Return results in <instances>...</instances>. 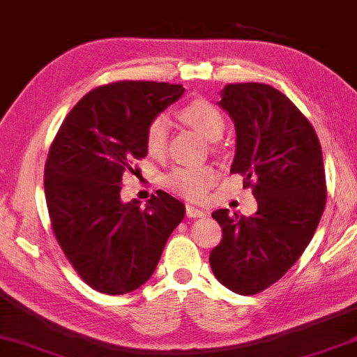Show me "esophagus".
I'll use <instances>...</instances> for the list:
<instances>
[{
    "label": "esophagus",
    "mask_w": 357,
    "mask_h": 357,
    "mask_svg": "<svg viewBox=\"0 0 357 357\" xmlns=\"http://www.w3.org/2000/svg\"><path fill=\"white\" fill-rule=\"evenodd\" d=\"M186 216H188V218H192V220H196V218H204L206 213L201 211V209L195 208V206L188 204V206H186Z\"/></svg>",
    "instance_id": "esophagus-1"
}]
</instances>
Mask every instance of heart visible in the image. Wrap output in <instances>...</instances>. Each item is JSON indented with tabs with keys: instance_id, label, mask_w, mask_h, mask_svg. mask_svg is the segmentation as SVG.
Returning <instances> with one entry per match:
<instances>
[{
	"instance_id": "b5f03b06",
	"label": "heart",
	"mask_w": 357,
	"mask_h": 357,
	"mask_svg": "<svg viewBox=\"0 0 357 357\" xmlns=\"http://www.w3.org/2000/svg\"><path fill=\"white\" fill-rule=\"evenodd\" d=\"M178 118L190 124L203 135L206 139H221L226 130L225 116L216 106L204 100H192L178 109ZM169 124L165 116H156L149 121L144 135V146L149 156L161 158L167 148ZM216 167L203 166H176L165 178V186L174 195L188 197L191 201H199L208 195L209 188L216 183Z\"/></svg>"
}]
</instances>
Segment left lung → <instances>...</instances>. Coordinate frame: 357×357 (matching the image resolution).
I'll use <instances>...</instances> for the list:
<instances>
[{
	"label": "left lung",
	"mask_w": 357,
	"mask_h": 357,
	"mask_svg": "<svg viewBox=\"0 0 357 357\" xmlns=\"http://www.w3.org/2000/svg\"><path fill=\"white\" fill-rule=\"evenodd\" d=\"M220 106L236 126L231 173L251 188L257 211L213 213L222 239L209 264L227 289L257 294L293 268L316 233L328 196L323 151L306 116L273 86L226 84Z\"/></svg>",
	"instance_id": "left-lung-1"
}]
</instances>
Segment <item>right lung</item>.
<instances>
[{
	"mask_svg": "<svg viewBox=\"0 0 357 357\" xmlns=\"http://www.w3.org/2000/svg\"><path fill=\"white\" fill-rule=\"evenodd\" d=\"M183 84L116 81L84 94L64 118L45 166L51 227L79 278L102 294H126L156 269L184 204L165 191L123 203L124 173L146 158L149 121L183 96Z\"/></svg>",
	"mask_w": 357,
	"mask_h": 357,
	"instance_id": "obj_1",
	"label": "right lung"
}]
</instances>
